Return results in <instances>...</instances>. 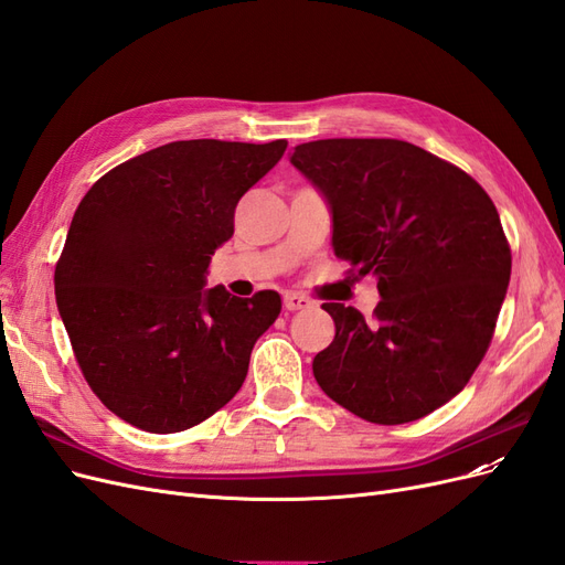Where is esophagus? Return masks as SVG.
I'll use <instances>...</instances> for the list:
<instances>
[{
	"label": "esophagus",
	"mask_w": 565,
	"mask_h": 565,
	"mask_svg": "<svg viewBox=\"0 0 565 565\" xmlns=\"http://www.w3.org/2000/svg\"><path fill=\"white\" fill-rule=\"evenodd\" d=\"M282 306H285V311H306V309H313V301L303 295L287 292L282 297Z\"/></svg>",
	"instance_id": "34e87169"
}]
</instances>
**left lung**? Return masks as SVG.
Listing matches in <instances>:
<instances>
[{
    "label": "left lung",
    "mask_w": 565,
    "mask_h": 565,
    "mask_svg": "<svg viewBox=\"0 0 565 565\" xmlns=\"http://www.w3.org/2000/svg\"><path fill=\"white\" fill-rule=\"evenodd\" d=\"M324 198L332 247L374 276V318L322 303L332 344L313 377L349 413L405 424L467 386L483 361L511 276V252L488 193L469 174L398 139H322L289 158Z\"/></svg>",
    "instance_id": "8db88e82"
}]
</instances>
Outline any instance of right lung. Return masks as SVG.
Segmentation results:
<instances>
[{"label": "right lung", "mask_w": 565, "mask_h": 565, "mask_svg": "<svg viewBox=\"0 0 565 565\" xmlns=\"http://www.w3.org/2000/svg\"><path fill=\"white\" fill-rule=\"evenodd\" d=\"M287 141H174L100 177L56 264V303L84 380L110 413L150 434L212 417L241 391L278 292L204 287L241 198Z\"/></svg>", "instance_id": "add662e5"}]
</instances>
